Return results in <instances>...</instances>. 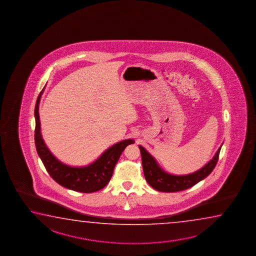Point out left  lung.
<instances>
[{"label": "left lung", "instance_id": "8db88e82", "mask_svg": "<svg viewBox=\"0 0 256 256\" xmlns=\"http://www.w3.org/2000/svg\"><path fill=\"white\" fill-rule=\"evenodd\" d=\"M139 148L142 154L144 176L147 180L148 184L156 191L174 192L191 188L197 182L207 178L217 165L221 146L216 152V155L208 164H206L204 168L199 169L194 173L186 176H174L166 173L160 168L155 158L144 148L142 146H139Z\"/></svg>", "mask_w": 256, "mask_h": 256}]
</instances>
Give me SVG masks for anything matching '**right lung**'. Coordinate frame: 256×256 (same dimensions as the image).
<instances>
[{
  "instance_id": "add662e5",
  "label": "right lung",
  "mask_w": 256,
  "mask_h": 256,
  "mask_svg": "<svg viewBox=\"0 0 256 256\" xmlns=\"http://www.w3.org/2000/svg\"><path fill=\"white\" fill-rule=\"evenodd\" d=\"M43 91L40 92L36 103L35 144L39 158L48 174L60 186L70 190L90 194L103 189L112 178L114 168L122 152L128 145L134 143V140H124L114 144L87 166L74 168L62 164L48 150L41 136L38 106Z\"/></svg>"
}]
</instances>
